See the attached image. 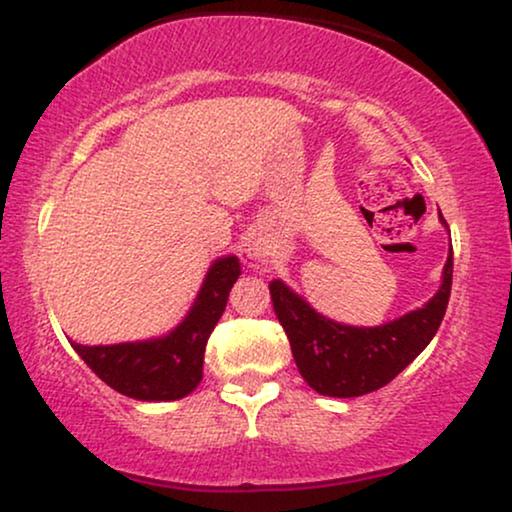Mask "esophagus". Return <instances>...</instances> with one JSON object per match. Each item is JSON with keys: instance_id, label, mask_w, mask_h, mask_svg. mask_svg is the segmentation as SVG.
Instances as JSON below:
<instances>
[{"instance_id": "obj_1", "label": "esophagus", "mask_w": 512, "mask_h": 512, "mask_svg": "<svg viewBox=\"0 0 512 512\" xmlns=\"http://www.w3.org/2000/svg\"><path fill=\"white\" fill-rule=\"evenodd\" d=\"M242 261L254 270H261V272L270 270V256L261 244H247V249L242 251Z\"/></svg>"}]
</instances>
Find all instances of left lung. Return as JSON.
<instances>
[{
	"instance_id": "8db88e82",
	"label": "left lung",
	"mask_w": 512,
	"mask_h": 512,
	"mask_svg": "<svg viewBox=\"0 0 512 512\" xmlns=\"http://www.w3.org/2000/svg\"><path fill=\"white\" fill-rule=\"evenodd\" d=\"M443 226L447 223L440 216ZM452 289V251L429 303L382 326H349L324 317L282 279L270 282L279 324L303 380L321 396L354 398L384 387L408 368L436 335Z\"/></svg>"
}]
</instances>
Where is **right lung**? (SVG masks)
<instances>
[{
  "label": "right lung",
  "mask_w": 512,
  "mask_h": 512,
  "mask_svg": "<svg viewBox=\"0 0 512 512\" xmlns=\"http://www.w3.org/2000/svg\"><path fill=\"white\" fill-rule=\"evenodd\" d=\"M242 275L237 256H221L209 265L205 282L181 324L158 338L118 342V345H79L76 354L118 394L137 401H179L202 380L205 347L226 310L228 293Z\"/></svg>",
  "instance_id": "1"
}]
</instances>
